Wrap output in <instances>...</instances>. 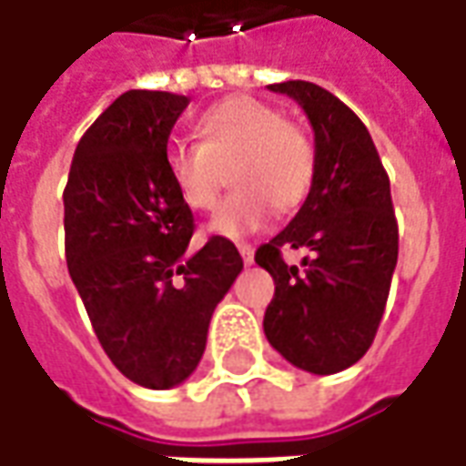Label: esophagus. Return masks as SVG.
I'll use <instances>...</instances> for the list:
<instances>
[{"label":"esophagus","mask_w":466,"mask_h":466,"mask_svg":"<svg viewBox=\"0 0 466 466\" xmlns=\"http://www.w3.org/2000/svg\"><path fill=\"white\" fill-rule=\"evenodd\" d=\"M238 251L240 256H243V264H246V267H251V264H254V248H251L248 243H240Z\"/></svg>","instance_id":"obj_1"}]
</instances>
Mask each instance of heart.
Wrapping results in <instances>:
<instances>
[{
	"label": "heart",
	"mask_w": 466,
	"mask_h": 466,
	"mask_svg": "<svg viewBox=\"0 0 466 466\" xmlns=\"http://www.w3.org/2000/svg\"><path fill=\"white\" fill-rule=\"evenodd\" d=\"M197 146H171L168 179L189 210L218 205L223 171L236 189L212 215L210 233L243 238L267 226L271 208L287 212L305 199L315 174V148L279 109L251 96H230L195 123Z\"/></svg>",
	"instance_id": "b5f03b06"
}]
</instances>
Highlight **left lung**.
<instances>
[{
    "label": "left lung",
    "mask_w": 466,
    "mask_h": 466,
    "mask_svg": "<svg viewBox=\"0 0 466 466\" xmlns=\"http://www.w3.org/2000/svg\"><path fill=\"white\" fill-rule=\"evenodd\" d=\"M292 96L315 133V174L299 212L256 251L274 279L264 313L267 341L292 367L336 374L374 341L398 264L390 179L370 130L339 96L310 81L269 84ZM305 248L303 269L281 254Z\"/></svg>",
    "instance_id": "8db88e82"
}]
</instances>
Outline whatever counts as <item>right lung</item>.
I'll use <instances>...</instances> for the list:
<instances>
[{
  "label": "right lung",
  "mask_w": 466,
  "mask_h": 466,
  "mask_svg": "<svg viewBox=\"0 0 466 466\" xmlns=\"http://www.w3.org/2000/svg\"><path fill=\"white\" fill-rule=\"evenodd\" d=\"M189 96L130 89L76 146L64 192L66 264L109 361L148 390L182 385L205 354L218 302L243 269L238 248L195 233L167 171Z\"/></svg>",
  "instance_id": "1"
}]
</instances>
